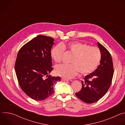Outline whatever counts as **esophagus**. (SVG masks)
<instances>
[{
	"label": "esophagus",
	"instance_id": "esophagus-1",
	"mask_svg": "<svg viewBox=\"0 0 125 125\" xmlns=\"http://www.w3.org/2000/svg\"><path fill=\"white\" fill-rule=\"evenodd\" d=\"M61 81H69L68 79H65V78H62L61 79Z\"/></svg>",
	"mask_w": 125,
	"mask_h": 125
}]
</instances>
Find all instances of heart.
Wrapping results in <instances>:
<instances>
[{"label": "heart", "mask_w": 125, "mask_h": 125, "mask_svg": "<svg viewBox=\"0 0 125 125\" xmlns=\"http://www.w3.org/2000/svg\"><path fill=\"white\" fill-rule=\"evenodd\" d=\"M65 48L73 55L70 62L72 64L58 65L55 70L57 75L65 79L72 78L79 72L83 75L93 73L97 68L101 59V52L98 47L76 42H70L67 45L58 44L52 49L51 57L56 62L61 61Z\"/></svg>", "instance_id": "heart-1"}]
</instances>
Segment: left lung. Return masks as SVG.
<instances>
[{
	"label": "left lung",
	"mask_w": 125,
	"mask_h": 125,
	"mask_svg": "<svg viewBox=\"0 0 125 125\" xmlns=\"http://www.w3.org/2000/svg\"><path fill=\"white\" fill-rule=\"evenodd\" d=\"M97 44L101 52L100 64L93 73L85 76L82 81V89L76 93L79 99L88 104L98 101L107 92L114 74L110 53L99 42Z\"/></svg>",
	"instance_id": "left-lung-1"
}]
</instances>
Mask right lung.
<instances>
[{"instance_id":"1","label":"right lung","mask_w":125,"mask_h":125,"mask_svg":"<svg viewBox=\"0 0 125 125\" xmlns=\"http://www.w3.org/2000/svg\"><path fill=\"white\" fill-rule=\"evenodd\" d=\"M53 38L40 35L24 45L18 53L15 70L23 91L36 101H42L53 93L60 77L48 75L52 71L51 49Z\"/></svg>"}]
</instances>
